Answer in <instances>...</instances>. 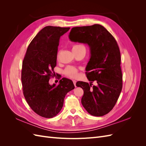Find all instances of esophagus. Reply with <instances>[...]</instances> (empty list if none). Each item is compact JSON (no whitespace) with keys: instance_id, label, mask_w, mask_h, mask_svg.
<instances>
[{"instance_id":"esophagus-1","label":"esophagus","mask_w":146,"mask_h":146,"mask_svg":"<svg viewBox=\"0 0 146 146\" xmlns=\"http://www.w3.org/2000/svg\"><path fill=\"white\" fill-rule=\"evenodd\" d=\"M76 80H73V83H74V86L76 87Z\"/></svg>"}]
</instances>
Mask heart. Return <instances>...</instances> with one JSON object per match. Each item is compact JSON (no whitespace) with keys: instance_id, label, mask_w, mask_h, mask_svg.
I'll list each match as a JSON object with an SVG mask.
<instances>
[{"instance_id":"b5f03b06","label":"heart","mask_w":146,"mask_h":146,"mask_svg":"<svg viewBox=\"0 0 146 146\" xmlns=\"http://www.w3.org/2000/svg\"><path fill=\"white\" fill-rule=\"evenodd\" d=\"M82 48H85L82 44H74L72 47V51H77ZM64 74L66 76L69 77L76 78L78 76V69L74 66H68L64 70Z\"/></svg>"}]
</instances>
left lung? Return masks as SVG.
Masks as SVG:
<instances>
[{
	"instance_id": "obj_1",
	"label": "left lung",
	"mask_w": 146,
	"mask_h": 146,
	"mask_svg": "<svg viewBox=\"0 0 146 146\" xmlns=\"http://www.w3.org/2000/svg\"><path fill=\"white\" fill-rule=\"evenodd\" d=\"M69 38L71 41L87 44L90 48L86 75L91 83L96 82V86L77 82V86L84 91L82 105L92 116H104L116 105L122 88L121 53L117 43L113 35L99 24L73 27Z\"/></svg>"
}]
</instances>
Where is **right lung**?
Wrapping results in <instances>:
<instances>
[{
	"mask_svg": "<svg viewBox=\"0 0 146 146\" xmlns=\"http://www.w3.org/2000/svg\"><path fill=\"white\" fill-rule=\"evenodd\" d=\"M70 27L46 26L28 46L23 60L21 80L23 94L33 111L46 118L59 113L68 92L74 89L72 81L63 78L58 85L48 81L55 76L60 38Z\"/></svg>",
	"mask_w": 146,
	"mask_h": 146,
	"instance_id": "1",
	"label": "right lung"
}]
</instances>
